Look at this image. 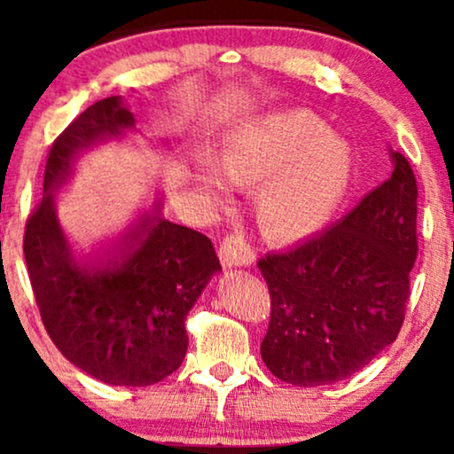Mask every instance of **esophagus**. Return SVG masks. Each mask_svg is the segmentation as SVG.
<instances>
[{"instance_id": "esophagus-1", "label": "esophagus", "mask_w": 454, "mask_h": 454, "mask_svg": "<svg viewBox=\"0 0 454 454\" xmlns=\"http://www.w3.org/2000/svg\"><path fill=\"white\" fill-rule=\"evenodd\" d=\"M219 256L223 266L231 269V266H247L256 260L250 241L241 233H229L225 239L221 241Z\"/></svg>"}]
</instances>
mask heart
Returning a JSON list of instances; mask_svg holds the SVG:
<instances>
[{
    "mask_svg": "<svg viewBox=\"0 0 454 454\" xmlns=\"http://www.w3.org/2000/svg\"><path fill=\"white\" fill-rule=\"evenodd\" d=\"M216 172L207 167L198 184L210 196L229 185L252 188L254 213L264 235L300 239L331 219L347 194L353 153L343 138L308 111L269 115L231 136L216 154Z\"/></svg>",
    "mask_w": 454,
    "mask_h": 454,
    "instance_id": "heart-1",
    "label": "heart"
}]
</instances>
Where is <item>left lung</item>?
Here are the masks:
<instances>
[{
    "instance_id": "obj_1",
    "label": "left lung",
    "mask_w": 454,
    "mask_h": 454,
    "mask_svg": "<svg viewBox=\"0 0 454 454\" xmlns=\"http://www.w3.org/2000/svg\"><path fill=\"white\" fill-rule=\"evenodd\" d=\"M393 163L337 225L258 260L270 294L260 356L278 380H345L399 334L418 256V182L401 153Z\"/></svg>"
}]
</instances>
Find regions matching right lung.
Returning a JSON list of instances; mask_svg holds the SVG:
<instances>
[{
    "label": "right lung",
    "instance_id": "add662e5",
    "mask_svg": "<svg viewBox=\"0 0 454 454\" xmlns=\"http://www.w3.org/2000/svg\"><path fill=\"white\" fill-rule=\"evenodd\" d=\"M134 128L120 97L84 109L49 151L43 198L24 229V258L45 331L61 356L114 387H151L173 374L188 351L185 316L221 270L215 246L196 229L142 216L120 256L80 266L61 231L53 192L74 157L105 136Z\"/></svg>",
    "mask_w": 454,
    "mask_h": 454
}]
</instances>
